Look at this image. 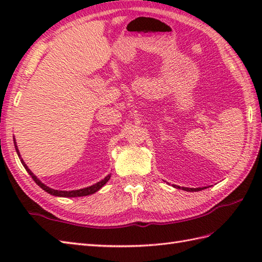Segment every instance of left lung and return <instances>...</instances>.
Masks as SVG:
<instances>
[{
    "label": "left lung",
    "mask_w": 262,
    "mask_h": 262,
    "mask_svg": "<svg viewBox=\"0 0 262 262\" xmlns=\"http://www.w3.org/2000/svg\"><path fill=\"white\" fill-rule=\"evenodd\" d=\"M173 187L178 189H182V190H186V191H199V190H203V189H206V187L204 188H186V187H179V186H173Z\"/></svg>",
    "instance_id": "obj_1"
}]
</instances>
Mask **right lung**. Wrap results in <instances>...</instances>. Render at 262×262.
Masks as SVG:
<instances>
[{
    "label": "right lung",
    "instance_id": "obj_1",
    "mask_svg": "<svg viewBox=\"0 0 262 262\" xmlns=\"http://www.w3.org/2000/svg\"><path fill=\"white\" fill-rule=\"evenodd\" d=\"M15 141V140H14ZM14 147H15V151H16V153H18V155L20 157V153H19V149H18V146H16V144H15V142H14ZM20 160H21V163H22V165L25 166V169L27 170V172L28 173H29L30 176H31V178L33 179V181H35L37 185L40 187L41 189H43V190L45 191H47L48 193H51V194H53V196H57V197H82V196H89V194H92V193H94V192H97L100 188H102L105 183L108 182V180L110 179V174H108L107 177L104 178L103 180H101V181H99V182H97L96 185H93V186H90V187H86V188H83V189H79V190H71V191H64V190H55V189H52V188H49V187H47L46 185H43V183L38 179V178L32 173V172L30 171V169H28V166H27V164L24 162V160H22L21 158H20Z\"/></svg>",
    "mask_w": 262,
    "mask_h": 262
}]
</instances>
